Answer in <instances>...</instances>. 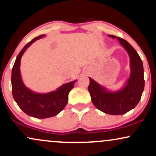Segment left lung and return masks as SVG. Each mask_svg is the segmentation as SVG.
Listing matches in <instances>:
<instances>
[{"label":"left lung","mask_w":156,"mask_h":156,"mask_svg":"<svg viewBox=\"0 0 156 156\" xmlns=\"http://www.w3.org/2000/svg\"><path fill=\"white\" fill-rule=\"evenodd\" d=\"M128 52L130 58V77L121 89L112 92L89 78L88 90L92 103L101 112L112 115H122L135 108L141 99L144 88V68L140 56L125 39L114 35Z\"/></svg>","instance_id":"obj_1"}]
</instances>
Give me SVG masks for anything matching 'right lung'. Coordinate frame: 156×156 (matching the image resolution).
<instances>
[{"mask_svg": "<svg viewBox=\"0 0 156 156\" xmlns=\"http://www.w3.org/2000/svg\"><path fill=\"white\" fill-rule=\"evenodd\" d=\"M42 34L35 37L25 45L17 55L12 71V95L18 106L28 116L38 119H45L56 116L63 110L68 102V94L74 87L76 80L63 84L55 91L39 94L27 88L20 75V61L27 48L37 39L44 37Z\"/></svg>", "mask_w": 156, "mask_h": 156, "instance_id": "right-lung-1", "label": "right lung"}]
</instances>
